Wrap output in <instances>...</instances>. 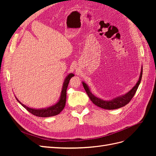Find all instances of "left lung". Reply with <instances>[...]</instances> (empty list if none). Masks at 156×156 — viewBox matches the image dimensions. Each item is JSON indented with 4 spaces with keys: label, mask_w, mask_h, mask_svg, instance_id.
<instances>
[{
    "label": "left lung",
    "mask_w": 156,
    "mask_h": 156,
    "mask_svg": "<svg viewBox=\"0 0 156 156\" xmlns=\"http://www.w3.org/2000/svg\"><path fill=\"white\" fill-rule=\"evenodd\" d=\"M142 75H143V67L141 68V72H140L139 81L134 86V87L131 90H130L128 92L126 93L125 95L117 97L110 101H105L96 97L95 96L93 95L90 91V89L86 83L83 82V85L84 90H85L87 94H88V97L90 98V100L96 105H97L99 107H101L102 108H104V109H107V110L116 109V108L122 107L125 106L126 105H127V103L131 101V99L133 98L135 94L136 93V90H137L139 87V85L140 84L141 79H142Z\"/></svg>",
    "instance_id": "1"
}]
</instances>
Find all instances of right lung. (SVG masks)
<instances>
[{"label": "right lung", "instance_id": "add662e5", "mask_svg": "<svg viewBox=\"0 0 156 156\" xmlns=\"http://www.w3.org/2000/svg\"><path fill=\"white\" fill-rule=\"evenodd\" d=\"M73 76H74V74L69 73L68 76L66 77L64 82L63 83L62 91H61L60 100L55 105L51 106L48 108H41V109H35V108H32L30 107H28L24 104H23V103L19 101L17 99V101L20 103L23 107H25L28 111L30 112L33 115H35L38 117H50V116L57 115L63 110V108L65 107L66 101V90H67L70 79Z\"/></svg>", "mask_w": 156, "mask_h": 156}]
</instances>
